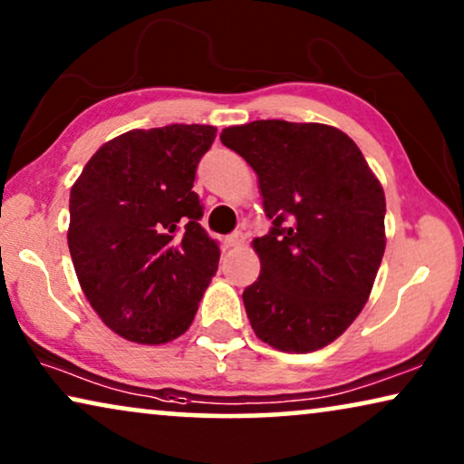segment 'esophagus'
Instances as JSON below:
<instances>
[{
	"label": "esophagus",
	"mask_w": 464,
	"mask_h": 464,
	"mask_svg": "<svg viewBox=\"0 0 464 464\" xmlns=\"http://www.w3.org/2000/svg\"><path fill=\"white\" fill-rule=\"evenodd\" d=\"M243 240H245L243 232H232V234H227V237H226V246H227V249H232V246H240V245H243Z\"/></svg>",
	"instance_id": "esophagus-1"
}]
</instances>
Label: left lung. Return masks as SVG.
<instances>
[{"label":"left lung","mask_w":464,"mask_h":464,"mask_svg":"<svg viewBox=\"0 0 464 464\" xmlns=\"http://www.w3.org/2000/svg\"><path fill=\"white\" fill-rule=\"evenodd\" d=\"M256 170L270 232L243 291L253 332L283 353L327 346L363 310L384 256L386 200L357 143L325 124L256 120L221 130Z\"/></svg>","instance_id":"8db88e82"}]
</instances>
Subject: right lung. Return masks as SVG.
Masks as SVG:
<instances>
[{
    "label": "right lung",
    "mask_w": 464,
    "mask_h": 464,
    "mask_svg": "<svg viewBox=\"0 0 464 464\" xmlns=\"http://www.w3.org/2000/svg\"><path fill=\"white\" fill-rule=\"evenodd\" d=\"M215 126L129 130L99 148L69 196V253L82 291L113 332L164 344L192 325L218 272L200 226L196 169Z\"/></svg>",
    "instance_id": "1"
}]
</instances>
